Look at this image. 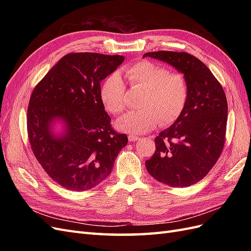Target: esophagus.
<instances>
[{"instance_id":"esophagus-1","label":"esophagus","mask_w":251,"mask_h":251,"mask_svg":"<svg viewBox=\"0 0 251 251\" xmlns=\"http://www.w3.org/2000/svg\"><path fill=\"white\" fill-rule=\"evenodd\" d=\"M127 138H128V141H136V140H138V136H136V135H133V134H130L127 136Z\"/></svg>"}]
</instances>
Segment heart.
Here are the masks:
<instances>
[{"label": "heart", "mask_w": 251, "mask_h": 251, "mask_svg": "<svg viewBox=\"0 0 251 251\" xmlns=\"http://www.w3.org/2000/svg\"><path fill=\"white\" fill-rule=\"evenodd\" d=\"M131 89H142L138 105L121 117L116 126L128 133L149 132L160 124L169 126L177 121L185 110L189 96L186 77L171 72L168 68L150 60H139L124 68ZM100 100L113 115H120L126 107V85L118 73L105 78L100 88Z\"/></svg>", "instance_id": "b5f03b06"}]
</instances>
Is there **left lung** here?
<instances>
[{
    "instance_id": "obj_1",
    "label": "left lung",
    "mask_w": 251,
    "mask_h": 251,
    "mask_svg": "<svg viewBox=\"0 0 251 251\" xmlns=\"http://www.w3.org/2000/svg\"><path fill=\"white\" fill-rule=\"evenodd\" d=\"M184 74L189 87L185 110L155 138L156 151L146 161L151 176L173 187L202 180L222 154L227 125V100L221 83L200 59L187 52H148Z\"/></svg>"
}]
</instances>
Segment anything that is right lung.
<instances>
[{
	"instance_id": "1",
	"label": "right lung",
	"mask_w": 251,
	"mask_h": 251,
	"mask_svg": "<svg viewBox=\"0 0 251 251\" xmlns=\"http://www.w3.org/2000/svg\"><path fill=\"white\" fill-rule=\"evenodd\" d=\"M123 55L69 53L35 86L27 110V132L36 160L69 191L93 188L112 172L127 143L117 133L100 100V81L123 64ZM55 118L65 121L59 138L50 133Z\"/></svg>"
}]
</instances>
